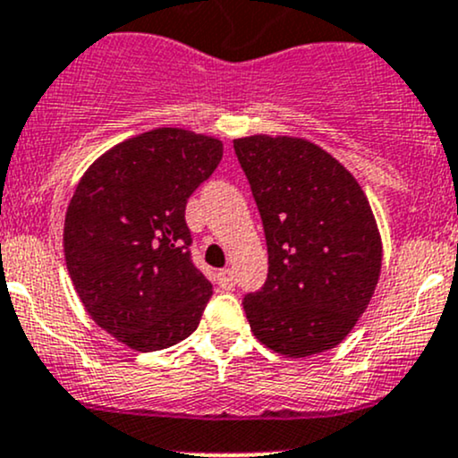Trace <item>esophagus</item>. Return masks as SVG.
<instances>
[{"label":"esophagus","instance_id":"34e87169","mask_svg":"<svg viewBox=\"0 0 458 458\" xmlns=\"http://www.w3.org/2000/svg\"><path fill=\"white\" fill-rule=\"evenodd\" d=\"M217 283H219L221 289H233V286H234L233 269H221L217 274Z\"/></svg>","mask_w":458,"mask_h":458}]
</instances>
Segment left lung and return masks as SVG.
I'll return each mask as SVG.
<instances>
[{"label": "left lung", "instance_id": "obj_1", "mask_svg": "<svg viewBox=\"0 0 458 458\" xmlns=\"http://www.w3.org/2000/svg\"><path fill=\"white\" fill-rule=\"evenodd\" d=\"M263 217L267 283L243 300L265 348L304 359L339 345L365 313L383 239L365 191L333 154L300 137L234 139Z\"/></svg>", "mask_w": 458, "mask_h": 458}]
</instances>
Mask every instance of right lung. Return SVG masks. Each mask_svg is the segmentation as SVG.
Here are the masks:
<instances>
[{
    "instance_id": "add662e5",
    "label": "right lung",
    "mask_w": 458,
    "mask_h": 458,
    "mask_svg": "<svg viewBox=\"0 0 458 458\" xmlns=\"http://www.w3.org/2000/svg\"><path fill=\"white\" fill-rule=\"evenodd\" d=\"M224 143L156 128L113 145L80 178L63 248L90 319L137 352L198 328L213 284L191 263L189 195L217 169Z\"/></svg>"
}]
</instances>
